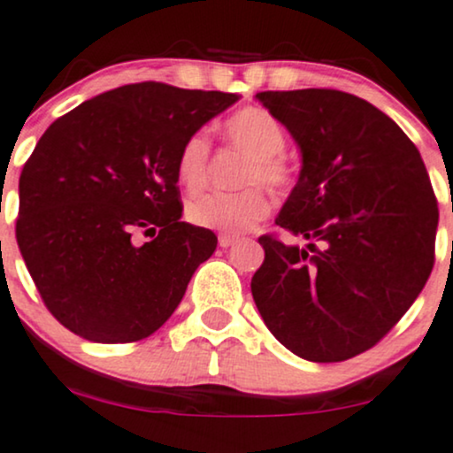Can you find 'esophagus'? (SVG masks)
<instances>
[{"label":"esophagus","instance_id":"obj_1","mask_svg":"<svg viewBox=\"0 0 453 453\" xmlns=\"http://www.w3.org/2000/svg\"><path fill=\"white\" fill-rule=\"evenodd\" d=\"M237 242V237H233V235H225V233H222L220 237H218V243H220V248H231L233 243Z\"/></svg>","mask_w":453,"mask_h":453}]
</instances>
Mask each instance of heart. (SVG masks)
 Here are the masks:
<instances>
[{
	"label": "heart",
	"instance_id": "1",
	"mask_svg": "<svg viewBox=\"0 0 453 453\" xmlns=\"http://www.w3.org/2000/svg\"><path fill=\"white\" fill-rule=\"evenodd\" d=\"M225 139L246 151L237 192H210L196 196L188 205L186 216L195 226L211 228L225 235H240L263 220L267 213V196L258 186L282 192L291 186L293 166L284 156L287 130L276 115L261 106H243L225 121ZM211 139L207 130H195L181 143L175 158L177 181L188 192H199L210 180Z\"/></svg>",
	"mask_w": 453,
	"mask_h": 453
}]
</instances>
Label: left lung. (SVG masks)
Here are the masks:
<instances>
[{
    "instance_id": "obj_1",
    "label": "left lung",
    "mask_w": 453,
    "mask_h": 453,
    "mask_svg": "<svg viewBox=\"0 0 453 453\" xmlns=\"http://www.w3.org/2000/svg\"><path fill=\"white\" fill-rule=\"evenodd\" d=\"M302 151L276 225L258 237L252 297L269 332L308 362H344L403 319L434 265L439 207L418 147L391 117L338 89L261 91Z\"/></svg>"
}]
</instances>
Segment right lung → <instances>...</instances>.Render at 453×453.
Segmentation results:
<instances>
[{
	"label": "right lung",
	"mask_w": 453,
	"mask_h": 453,
	"mask_svg": "<svg viewBox=\"0 0 453 453\" xmlns=\"http://www.w3.org/2000/svg\"><path fill=\"white\" fill-rule=\"evenodd\" d=\"M237 100L132 83L85 100L40 136L19 180L17 243L64 327L91 342H136L175 312L218 243L210 228L181 222L177 151Z\"/></svg>",
	"instance_id": "1"
}]
</instances>
